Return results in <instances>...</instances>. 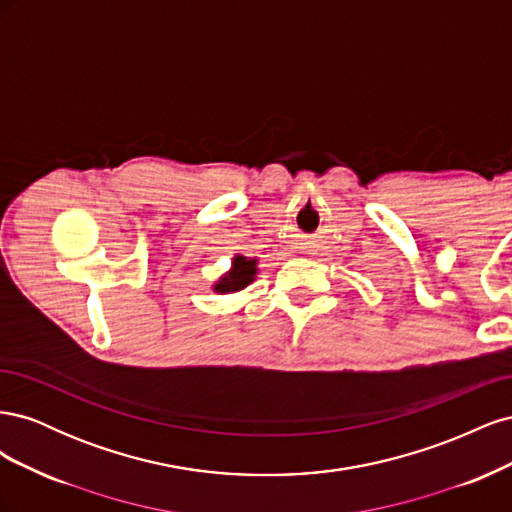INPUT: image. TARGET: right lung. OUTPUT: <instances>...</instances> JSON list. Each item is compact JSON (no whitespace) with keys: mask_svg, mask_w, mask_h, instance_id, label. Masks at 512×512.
<instances>
[{"mask_svg":"<svg viewBox=\"0 0 512 512\" xmlns=\"http://www.w3.org/2000/svg\"><path fill=\"white\" fill-rule=\"evenodd\" d=\"M256 275V260H250L245 256H235L232 260V269L222 277V280L213 286L215 292H237L243 290L247 284H252Z\"/></svg>","mask_w":512,"mask_h":512,"instance_id":"obj_1","label":"right lung"}]
</instances>
